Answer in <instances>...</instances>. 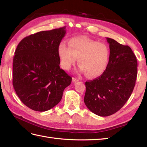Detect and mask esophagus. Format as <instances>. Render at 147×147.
<instances>
[{
    "label": "esophagus",
    "instance_id": "1",
    "mask_svg": "<svg viewBox=\"0 0 147 147\" xmlns=\"http://www.w3.org/2000/svg\"><path fill=\"white\" fill-rule=\"evenodd\" d=\"M73 83H76V82H79L80 81V79L78 78H76V77H73Z\"/></svg>",
    "mask_w": 147,
    "mask_h": 147
}]
</instances>
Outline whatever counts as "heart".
Segmentation results:
<instances>
[{"instance_id":"1","label":"heart","mask_w":147,"mask_h":147,"mask_svg":"<svg viewBox=\"0 0 147 147\" xmlns=\"http://www.w3.org/2000/svg\"><path fill=\"white\" fill-rule=\"evenodd\" d=\"M58 54L62 67L69 69L78 59L81 72L89 78H96L104 73L110 58L109 46L85 36L74 37L68 42V46L61 42Z\"/></svg>"}]
</instances>
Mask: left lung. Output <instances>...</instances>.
<instances>
[{
  "label": "left lung",
  "mask_w": 147,
  "mask_h": 147,
  "mask_svg": "<svg viewBox=\"0 0 147 147\" xmlns=\"http://www.w3.org/2000/svg\"><path fill=\"white\" fill-rule=\"evenodd\" d=\"M111 54L107 69L100 76L85 82V104L99 116H109L123 107L133 91L137 60L129 46L106 38Z\"/></svg>",
  "instance_id": "1"
}]
</instances>
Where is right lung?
<instances>
[{
  "label": "right lung",
  "instance_id": "add662e5",
  "mask_svg": "<svg viewBox=\"0 0 147 147\" xmlns=\"http://www.w3.org/2000/svg\"><path fill=\"white\" fill-rule=\"evenodd\" d=\"M65 26L26 36L19 43L13 59L12 85L21 102L38 112L61 100L72 78L60 68L58 47Z\"/></svg>",
  "mask_w": 147,
  "mask_h": 147
}]
</instances>
